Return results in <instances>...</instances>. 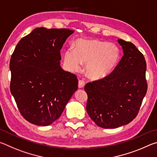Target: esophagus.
<instances>
[{
	"mask_svg": "<svg viewBox=\"0 0 157 157\" xmlns=\"http://www.w3.org/2000/svg\"><path fill=\"white\" fill-rule=\"evenodd\" d=\"M85 82L84 81V80H82V79H80V80L79 81V83H78V87L79 89H81V88H83V87L84 86V85H85Z\"/></svg>",
	"mask_w": 157,
	"mask_h": 157,
	"instance_id": "1",
	"label": "esophagus"
}]
</instances>
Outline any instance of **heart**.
Returning <instances> with one entry per match:
<instances>
[{
    "label": "heart",
    "instance_id": "obj_1",
    "mask_svg": "<svg viewBox=\"0 0 157 157\" xmlns=\"http://www.w3.org/2000/svg\"><path fill=\"white\" fill-rule=\"evenodd\" d=\"M120 59V51L110 43L96 39L78 40L74 44V51L66 50L63 60L73 71H78L82 63L86 64V73L95 79L105 78L109 75Z\"/></svg>",
    "mask_w": 157,
    "mask_h": 157
}]
</instances>
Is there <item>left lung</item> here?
I'll use <instances>...</instances> for the list:
<instances>
[{
  "instance_id": "left-lung-1",
  "label": "left lung",
  "mask_w": 157,
  "mask_h": 157,
  "mask_svg": "<svg viewBox=\"0 0 157 157\" xmlns=\"http://www.w3.org/2000/svg\"><path fill=\"white\" fill-rule=\"evenodd\" d=\"M123 56L105 78L84 86L88 95L86 111L98 126L116 128L136 118L147 93L146 62L134 44L118 39Z\"/></svg>"
}]
</instances>
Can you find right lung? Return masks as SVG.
I'll return each mask as SVG.
<instances>
[{"label": "right lung", "instance_id": "right-lung-1", "mask_svg": "<svg viewBox=\"0 0 157 157\" xmlns=\"http://www.w3.org/2000/svg\"><path fill=\"white\" fill-rule=\"evenodd\" d=\"M73 33L37 28L18 41L12 53L10 91L21 114L31 123L52 124L78 90L77 76L59 65L60 50Z\"/></svg>", "mask_w": 157, "mask_h": 157}]
</instances>
